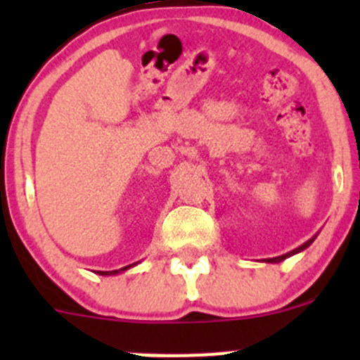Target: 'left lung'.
<instances>
[{"label": "left lung", "instance_id": "obj_1", "mask_svg": "<svg viewBox=\"0 0 360 360\" xmlns=\"http://www.w3.org/2000/svg\"><path fill=\"white\" fill-rule=\"evenodd\" d=\"M314 240H315V237H314V238H310V240H308V242H304V244H303V245H300V248H297V249L291 250V252H288V254H282V256H277V257H270V259H268V263H278V261H284L285 257H289V256H292V254L300 252V250L307 249L308 245H310L311 242H314Z\"/></svg>", "mask_w": 360, "mask_h": 360}]
</instances>
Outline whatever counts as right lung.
Segmentation results:
<instances>
[{"mask_svg":"<svg viewBox=\"0 0 360 360\" xmlns=\"http://www.w3.org/2000/svg\"><path fill=\"white\" fill-rule=\"evenodd\" d=\"M136 264V263H134ZM132 266V264H129V266H125V268H120V270H112V271H97V274L99 275H115V274H120V271H123V270H127V268H130Z\"/></svg>","mask_w":360,"mask_h":360,"instance_id":"obj_1","label":"right lung"}]
</instances>
